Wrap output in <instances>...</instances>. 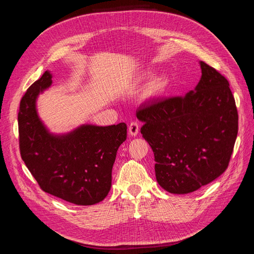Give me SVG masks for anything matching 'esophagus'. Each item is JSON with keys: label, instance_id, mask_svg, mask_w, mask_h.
Returning <instances> with one entry per match:
<instances>
[{"label": "esophagus", "instance_id": "1", "mask_svg": "<svg viewBox=\"0 0 254 254\" xmlns=\"http://www.w3.org/2000/svg\"><path fill=\"white\" fill-rule=\"evenodd\" d=\"M128 129H129V133L131 134L132 136H135L137 133H139L140 126L136 122H131V123H130Z\"/></svg>", "mask_w": 254, "mask_h": 254}]
</instances>
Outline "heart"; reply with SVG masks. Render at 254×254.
<instances>
[{"instance_id":"1","label":"heart","mask_w":254,"mask_h":254,"mask_svg":"<svg viewBox=\"0 0 254 254\" xmlns=\"http://www.w3.org/2000/svg\"><path fill=\"white\" fill-rule=\"evenodd\" d=\"M168 86V80L164 76H159L152 80L149 87V93L152 95L162 94Z\"/></svg>"}]
</instances>
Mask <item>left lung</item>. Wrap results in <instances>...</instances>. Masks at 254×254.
<instances>
[{"label": "left lung", "mask_w": 254, "mask_h": 254, "mask_svg": "<svg viewBox=\"0 0 254 254\" xmlns=\"http://www.w3.org/2000/svg\"><path fill=\"white\" fill-rule=\"evenodd\" d=\"M201 78L187 95L141 106V133L155 155L158 183L173 194L191 193L224 174L238 131L229 81L200 61Z\"/></svg>", "instance_id": "obj_1"}]
</instances>
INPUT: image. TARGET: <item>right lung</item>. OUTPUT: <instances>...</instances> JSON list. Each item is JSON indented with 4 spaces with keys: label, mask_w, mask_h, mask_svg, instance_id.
<instances>
[{
    "label": "right lung",
    "mask_w": 254,
    "mask_h": 254,
    "mask_svg": "<svg viewBox=\"0 0 254 254\" xmlns=\"http://www.w3.org/2000/svg\"><path fill=\"white\" fill-rule=\"evenodd\" d=\"M51 83L52 75L44 72L21 99V158L45 193L78 205L97 203L110 190L113 163L127 137V126L84 125L65 135L49 133L38 118L36 98Z\"/></svg>",
    "instance_id": "right-lung-1"
}]
</instances>
